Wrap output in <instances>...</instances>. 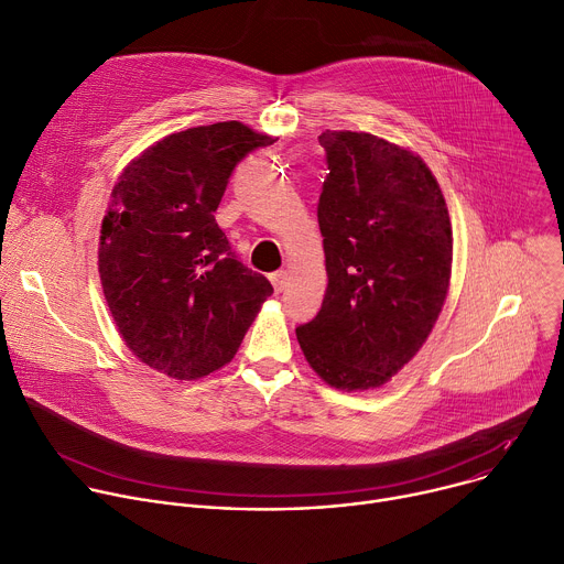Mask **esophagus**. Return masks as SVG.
I'll list each match as a JSON object with an SVG mask.
<instances>
[{
  "label": "esophagus",
  "mask_w": 564,
  "mask_h": 564,
  "mask_svg": "<svg viewBox=\"0 0 564 564\" xmlns=\"http://www.w3.org/2000/svg\"><path fill=\"white\" fill-rule=\"evenodd\" d=\"M269 278H271V284H273L275 293H282V291H284V286H286L289 273H286V271H275V273H271Z\"/></svg>",
  "instance_id": "1"
}]
</instances>
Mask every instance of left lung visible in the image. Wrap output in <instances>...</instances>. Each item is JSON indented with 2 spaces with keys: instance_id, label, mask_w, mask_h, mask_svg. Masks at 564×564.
<instances>
[{
  "instance_id": "obj_1",
  "label": "left lung",
  "mask_w": 564,
  "mask_h": 564,
  "mask_svg": "<svg viewBox=\"0 0 564 564\" xmlns=\"http://www.w3.org/2000/svg\"><path fill=\"white\" fill-rule=\"evenodd\" d=\"M318 202L327 293L295 329L332 388L371 390L421 349L448 293L453 228L442 187L412 152L365 132H323Z\"/></svg>"
}]
</instances>
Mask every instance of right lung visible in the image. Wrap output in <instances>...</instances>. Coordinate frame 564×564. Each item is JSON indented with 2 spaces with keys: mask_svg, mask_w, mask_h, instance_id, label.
Segmentation results:
<instances>
[{
  "mask_svg": "<svg viewBox=\"0 0 564 564\" xmlns=\"http://www.w3.org/2000/svg\"><path fill=\"white\" fill-rule=\"evenodd\" d=\"M273 141L237 120L191 128L145 150L113 187L98 248L105 300L128 347L176 381L230 362L273 293L215 221L237 163Z\"/></svg>",
  "mask_w": 564,
  "mask_h": 564,
  "instance_id": "add662e5",
  "label": "right lung"
}]
</instances>
